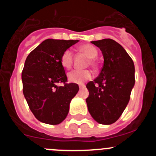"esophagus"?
<instances>
[{
	"label": "esophagus",
	"mask_w": 156,
	"mask_h": 156,
	"mask_svg": "<svg viewBox=\"0 0 156 156\" xmlns=\"http://www.w3.org/2000/svg\"><path fill=\"white\" fill-rule=\"evenodd\" d=\"M79 87H80V90H81V89H83V88L86 87V86H85V85H83H83H80Z\"/></svg>",
	"instance_id": "obj_1"
}]
</instances>
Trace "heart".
<instances>
[{"label":"heart","instance_id":"b5f03b06","mask_svg":"<svg viewBox=\"0 0 156 156\" xmlns=\"http://www.w3.org/2000/svg\"><path fill=\"white\" fill-rule=\"evenodd\" d=\"M80 50L85 53L90 58V62L88 64L94 66L96 65L94 58L98 56L97 48L91 44H83L79 48ZM73 63V53L71 49H67L62 53L61 56V64L66 69H70ZM92 73L89 69L73 70L68 74V79L70 82L76 83H82L84 81L91 79Z\"/></svg>","mask_w":156,"mask_h":156}]
</instances>
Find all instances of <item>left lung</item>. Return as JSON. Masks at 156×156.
<instances>
[{
	"label": "left lung",
	"mask_w": 156,
	"mask_h": 156,
	"mask_svg": "<svg viewBox=\"0 0 156 156\" xmlns=\"http://www.w3.org/2000/svg\"><path fill=\"white\" fill-rule=\"evenodd\" d=\"M100 48L104 65L98 76L87 83L88 111L101 124L118 120L126 108L135 83L134 65L124 48L112 39L91 41Z\"/></svg>",
	"instance_id": "8db88e82"
}]
</instances>
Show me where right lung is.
<instances>
[{
  "label": "right lung",
  "instance_id": "1",
  "mask_svg": "<svg viewBox=\"0 0 156 156\" xmlns=\"http://www.w3.org/2000/svg\"><path fill=\"white\" fill-rule=\"evenodd\" d=\"M76 42L45 40L26 59L22 73L23 94L30 109L41 122L59 124L68 115L70 101L79 87L74 83H67L61 56ZM58 82H62L63 86L58 87Z\"/></svg>",
  "mask_w": 156,
  "mask_h": 156
}]
</instances>
